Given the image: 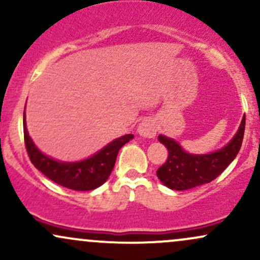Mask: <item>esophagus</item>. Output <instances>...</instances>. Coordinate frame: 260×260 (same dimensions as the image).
Segmentation results:
<instances>
[{
  "mask_svg": "<svg viewBox=\"0 0 260 260\" xmlns=\"http://www.w3.org/2000/svg\"><path fill=\"white\" fill-rule=\"evenodd\" d=\"M137 132H138L139 136L144 137V138H154L155 134L157 132V127L153 118H144L139 123L138 128H137Z\"/></svg>",
  "mask_w": 260,
  "mask_h": 260,
  "instance_id": "34e87169",
  "label": "esophagus"
}]
</instances>
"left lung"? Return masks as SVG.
<instances>
[{
	"label": "left lung",
	"instance_id": "8db88e82",
	"mask_svg": "<svg viewBox=\"0 0 260 260\" xmlns=\"http://www.w3.org/2000/svg\"><path fill=\"white\" fill-rule=\"evenodd\" d=\"M246 127V115L231 142L215 153L205 155L188 154L174 139L159 136V142L168 148L166 162L157 169L156 175L166 187L186 190L209 183L222 174L240 151Z\"/></svg>",
	"mask_w": 260,
	"mask_h": 260
}]
</instances>
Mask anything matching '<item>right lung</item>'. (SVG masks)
I'll use <instances>...</instances> for the list:
<instances>
[{
  "label": "right lung",
  "mask_w": 260,
  "mask_h": 260,
  "mask_svg": "<svg viewBox=\"0 0 260 260\" xmlns=\"http://www.w3.org/2000/svg\"><path fill=\"white\" fill-rule=\"evenodd\" d=\"M23 117L25 148L32 165L55 183L74 190H91L105 183L115 166L118 150L133 138V134H126L89 159L78 162H61L44 155L35 147L25 126V112Z\"/></svg>",
  "instance_id": "right-lung-1"
}]
</instances>
